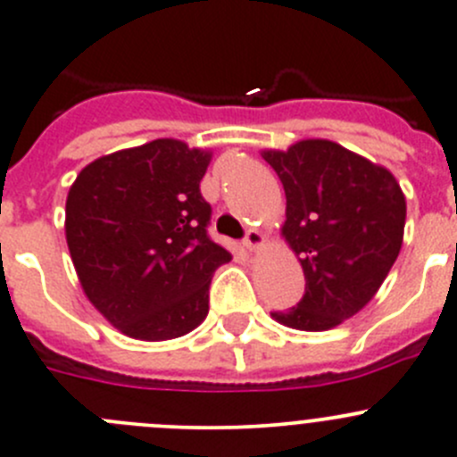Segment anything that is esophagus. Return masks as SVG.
<instances>
[{
	"label": "esophagus",
	"mask_w": 457,
	"mask_h": 457,
	"mask_svg": "<svg viewBox=\"0 0 457 457\" xmlns=\"http://www.w3.org/2000/svg\"><path fill=\"white\" fill-rule=\"evenodd\" d=\"M266 243V237H263L259 229H250L248 234H245V238H243V245L250 250V253H254V250H259Z\"/></svg>",
	"instance_id": "esophagus-1"
}]
</instances>
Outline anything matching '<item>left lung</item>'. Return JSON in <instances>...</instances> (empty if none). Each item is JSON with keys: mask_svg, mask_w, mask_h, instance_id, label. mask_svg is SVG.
I'll return each mask as SVG.
<instances>
[{"mask_svg": "<svg viewBox=\"0 0 457 457\" xmlns=\"http://www.w3.org/2000/svg\"><path fill=\"white\" fill-rule=\"evenodd\" d=\"M287 191L281 237L304 270L297 306L272 318L300 331H329L365 309L403 243L406 195L390 170L329 139L263 148Z\"/></svg>", "mask_w": 457, "mask_h": 457, "instance_id": "obj_1", "label": "left lung"}]
</instances>
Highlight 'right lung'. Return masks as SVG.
Listing matches in <instances>:
<instances>
[{"label": "right lung", "mask_w": 457, "mask_h": 457, "mask_svg": "<svg viewBox=\"0 0 457 457\" xmlns=\"http://www.w3.org/2000/svg\"><path fill=\"white\" fill-rule=\"evenodd\" d=\"M207 148L153 139L89 162L65 203L83 293L123 336L180 338L209 313V284L232 254L207 237Z\"/></svg>", "instance_id": "1"}]
</instances>
